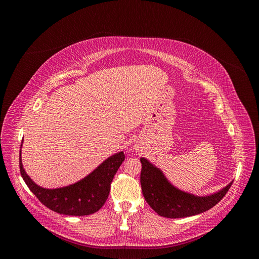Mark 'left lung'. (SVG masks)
<instances>
[{
  "mask_svg": "<svg viewBox=\"0 0 259 259\" xmlns=\"http://www.w3.org/2000/svg\"><path fill=\"white\" fill-rule=\"evenodd\" d=\"M140 184L145 200L156 214L167 218H182L208 210L228 192L232 182L222 190L208 195H195L171 185L163 171L150 161L142 158Z\"/></svg>",
  "mask_w": 259,
  "mask_h": 259,
  "instance_id": "obj_1",
  "label": "left lung"
}]
</instances>
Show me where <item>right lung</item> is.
Wrapping results in <instances>:
<instances>
[{
	"label": "right lung",
	"instance_id": "add662e5",
	"mask_svg": "<svg viewBox=\"0 0 259 259\" xmlns=\"http://www.w3.org/2000/svg\"><path fill=\"white\" fill-rule=\"evenodd\" d=\"M124 160L123 151L114 153L79 182L55 189L38 186L29 177L22 165L21 150L19 167L29 189L46 207L64 215L85 216L96 213L103 207L110 192L112 179Z\"/></svg>",
	"mask_w": 259,
	"mask_h": 259
}]
</instances>
